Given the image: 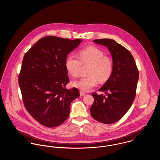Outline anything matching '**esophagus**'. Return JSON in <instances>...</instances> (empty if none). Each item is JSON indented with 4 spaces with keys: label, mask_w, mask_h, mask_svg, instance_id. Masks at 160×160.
Wrapping results in <instances>:
<instances>
[{
    "label": "esophagus",
    "mask_w": 160,
    "mask_h": 160,
    "mask_svg": "<svg viewBox=\"0 0 160 160\" xmlns=\"http://www.w3.org/2000/svg\"><path fill=\"white\" fill-rule=\"evenodd\" d=\"M79 93H80V95H81V96H84V95L86 94L85 92H84L82 91H80Z\"/></svg>",
    "instance_id": "1"
}]
</instances>
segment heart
Instances as JSON below:
<instances>
[{
	"instance_id": "b5f03b06",
	"label": "heart",
	"mask_w": 160,
	"mask_h": 160,
	"mask_svg": "<svg viewBox=\"0 0 160 160\" xmlns=\"http://www.w3.org/2000/svg\"><path fill=\"white\" fill-rule=\"evenodd\" d=\"M78 57L70 55L67 57L65 67L69 74L77 77L82 64H91L88 77L81 78L72 82L74 87L82 91H89L98 84V79L100 82H105L110 77L113 69L112 60L105 56L104 52L100 49L89 46L81 50Z\"/></svg>"
}]
</instances>
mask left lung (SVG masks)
Wrapping results in <instances>:
<instances>
[{"mask_svg": "<svg viewBox=\"0 0 160 160\" xmlns=\"http://www.w3.org/2000/svg\"><path fill=\"white\" fill-rule=\"evenodd\" d=\"M93 42L108 48L113 69L110 77L98 89L107 95L92 93L94 102L90 112L95 120L112 124L119 120L131 107L136 97L138 71L131 52L113 39H95Z\"/></svg>", "mask_w": 160, "mask_h": 160, "instance_id": "left-lung-1", "label": "left lung"}]
</instances>
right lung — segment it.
Instances as JSON below:
<instances>
[{"instance_id":"add662e5","label":"right lung","mask_w":160,"mask_h":160,"mask_svg":"<svg viewBox=\"0 0 160 160\" xmlns=\"http://www.w3.org/2000/svg\"><path fill=\"white\" fill-rule=\"evenodd\" d=\"M82 40L55 36L39 39L24 55L18 84L26 109L43 126L53 128L67 120L71 102L79 97L69 81L65 62Z\"/></svg>"}]
</instances>
